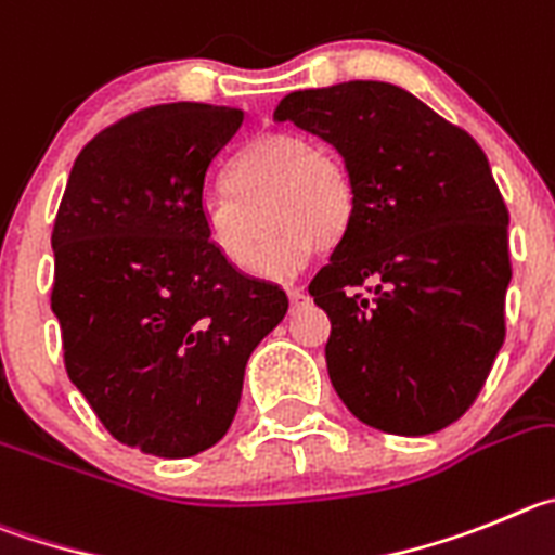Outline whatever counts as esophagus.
<instances>
[{"mask_svg": "<svg viewBox=\"0 0 555 555\" xmlns=\"http://www.w3.org/2000/svg\"><path fill=\"white\" fill-rule=\"evenodd\" d=\"M287 296H289V304H293V309L304 307V304L309 301V298H307V293H304L301 287H289V289H287Z\"/></svg>", "mask_w": 555, "mask_h": 555, "instance_id": "obj_1", "label": "esophagus"}]
</instances>
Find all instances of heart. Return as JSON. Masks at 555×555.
Wrapping results in <instances>:
<instances>
[{
    "label": "heart",
    "instance_id": "heart-1",
    "mask_svg": "<svg viewBox=\"0 0 555 555\" xmlns=\"http://www.w3.org/2000/svg\"><path fill=\"white\" fill-rule=\"evenodd\" d=\"M227 196L202 207L204 234L234 271H257L266 246L271 271L301 266L312 251H328L353 221V184L343 159L318 149L307 134L262 132L234 154L223 173Z\"/></svg>",
    "mask_w": 555,
    "mask_h": 555
}]
</instances>
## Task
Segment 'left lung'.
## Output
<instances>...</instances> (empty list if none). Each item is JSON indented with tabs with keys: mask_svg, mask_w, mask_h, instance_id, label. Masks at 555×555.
Listing matches in <instances>:
<instances>
[{
	"mask_svg": "<svg viewBox=\"0 0 555 555\" xmlns=\"http://www.w3.org/2000/svg\"><path fill=\"white\" fill-rule=\"evenodd\" d=\"M276 121L332 143L353 221L309 296L332 321L326 367L353 417L401 437L451 426L506 337L508 209L464 129L389 82L296 91Z\"/></svg>",
	"mask_w": 555,
	"mask_h": 555,
	"instance_id": "8db88e82",
	"label": "left lung"
}]
</instances>
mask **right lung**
Listing matches in <instances>:
<instances>
[{
  "label": "right lung",
  "mask_w": 555,
  "mask_h": 555,
  "mask_svg": "<svg viewBox=\"0 0 555 555\" xmlns=\"http://www.w3.org/2000/svg\"><path fill=\"white\" fill-rule=\"evenodd\" d=\"M241 127L243 109L196 102L132 113L79 152L54 218L68 378L152 456L216 446L248 357L287 312L282 287L234 271L204 234L209 168Z\"/></svg>",
  "instance_id": "right-lung-1"
}]
</instances>
